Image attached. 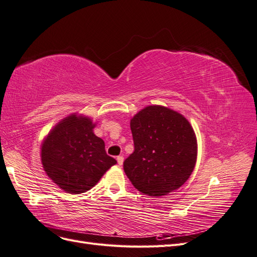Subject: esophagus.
<instances>
[{
    "instance_id": "1",
    "label": "esophagus",
    "mask_w": 257,
    "mask_h": 257,
    "mask_svg": "<svg viewBox=\"0 0 257 257\" xmlns=\"http://www.w3.org/2000/svg\"><path fill=\"white\" fill-rule=\"evenodd\" d=\"M123 161H124V159H123L122 155H119V157H116V162H118V164L120 166L123 164Z\"/></svg>"
}]
</instances>
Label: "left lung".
Instances as JSON below:
<instances>
[{
    "label": "left lung",
    "instance_id": "obj_1",
    "mask_svg": "<svg viewBox=\"0 0 257 257\" xmlns=\"http://www.w3.org/2000/svg\"><path fill=\"white\" fill-rule=\"evenodd\" d=\"M134 152L124 161L130 181L146 195L162 196L190 178L197 142L190 122L164 106L144 108L131 120Z\"/></svg>",
    "mask_w": 257,
    "mask_h": 257
}]
</instances>
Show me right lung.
I'll return each mask as SVG.
<instances>
[{
  "mask_svg": "<svg viewBox=\"0 0 257 257\" xmlns=\"http://www.w3.org/2000/svg\"><path fill=\"white\" fill-rule=\"evenodd\" d=\"M94 126L88 116L71 114L50 131L42 145L44 170L67 193L89 191L116 163L107 155L103 139L93 133Z\"/></svg>",
  "mask_w": 257,
  "mask_h": 257,
  "instance_id": "1",
  "label": "right lung"
}]
</instances>
